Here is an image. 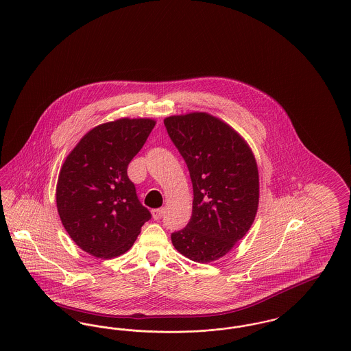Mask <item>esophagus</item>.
<instances>
[{"mask_svg": "<svg viewBox=\"0 0 351 351\" xmlns=\"http://www.w3.org/2000/svg\"><path fill=\"white\" fill-rule=\"evenodd\" d=\"M163 213H165V209H163V208L154 209V210H152V218H154V219H160V218L163 217Z\"/></svg>", "mask_w": 351, "mask_h": 351, "instance_id": "obj_1", "label": "esophagus"}]
</instances>
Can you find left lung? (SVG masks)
<instances>
[{"label": "left lung", "instance_id": "obj_1", "mask_svg": "<svg viewBox=\"0 0 351 351\" xmlns=\"http://www.w3.org/2000/svg\"><path fill=\"white\" fill-rule=\"evenodd\" d=\"M193 185L192 216L171 234L172 245L197 263L217 261L242 239L259 204V173L247 142L232 126L195 112L165 119Z\"/></svg>", "mask_w": 351, "mask_h": 351}]
</instances>
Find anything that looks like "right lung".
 Here are the masks:
<instances>
[{
    "label": "right lung",
    "instance_id": "obj_1",
    "mask_svg": "<svg viewBox=\"0 0 351 351\" xmlns=\"http://www.w3.org/2000/svg\"><path fill=\"white\" fill-rule=\"evenodd\" d=\"M154 126L151 118L99 125L84 135L60 168L58 213L72 241L96 258L125 254L151 218L138 200L128 166Z\"/></svg>",
    "mask_w": 351,
    "mask_h": 351
}]
</instances>
